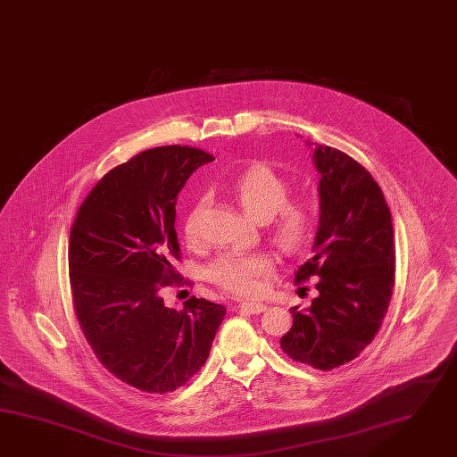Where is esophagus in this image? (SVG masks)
Returning a JSON list of instances; mask_svg holds the SVG:
<instances>
[{
  "label": "esophagus",
  "mask_w": 457,
  "mask_h": 457,
  "mask_svg": "<svg viewBox=\"0 0 457 457\" xmlns=\"http://www.w3.org/2000/svg\"><path fill=\"white\" fill-rule=\"evenodd\" d=\"M238 308L242 312H245L248 315H258V313H263L267 310V304L257 303V302H250V303H240Z\"/></svg>",
  "instance_id": "34e87169"
}]
</instances>
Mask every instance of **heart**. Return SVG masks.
Wrapping results in <instances>:
<instances>
[{
	"instance_id": "b5f03b06",
	"label": "heart",
	"mask_w": 457,
	"mask_h": 457,
	"mask_svg": "<svg viewBox=\"0 0 457 457\" xmlns=\"http://www.w3.org/2000/svg\"><path fill=\"white\" fill-rule=\"evenodd\" d=\"M235 199L258 222L269 220V232L275 245L283 252H295L303 245L312 230V211L306 200L288 197V184L267 164L250 165L230 184ZM204 200L194 204L184 220L188 242L200 237V219ZM273 269L267 253L227 252L215 258L207 269V277L227 292L253 295L260 290V277Z\"/></svg>"
}]
</instances>
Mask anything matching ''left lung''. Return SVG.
Returning <instances> with one entry per match:
<instances>
[{"label":"left lung","mask_w":457,"mask_h":457,"mask_svg":"<svg viewBox=\"0 0 457 457\" xmlns=\"http://www.w3.org/2000/svg\"><path fill=\"white\" fill-rule=\"evenodd\" d=\"M306 144L315 145L320 217L313 257L295 281L320 278L318 296L304 310L293 306L280 346L295 361L328 371L354 360L381 327L395 285V234L385 195L363 165Z\"/></svg>","instance_id":"8db88e82"}]
</instances>
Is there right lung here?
I'll list each match as a JSON object with an SVG mask.
<instances>
[{
	"instance_id": "add662e5",
	"label": "right lung",
	"mask_w": 457,
	"mask_h": 457,
	"mask_svg": "<svg viewBox=\"0 0 457 457\" xmlns=\"http://www.w3.org/2000/svg\"><path fill=\"white\" fill-rule=\"evenodd\" d=\"M211 154L164 145L107 172L82 202L70 234L76 315L97 360L147 393L186 385L209 358L225 306L190 298L167 308L177 278V195Z\"/></svg>"
}]
</instances>
